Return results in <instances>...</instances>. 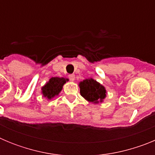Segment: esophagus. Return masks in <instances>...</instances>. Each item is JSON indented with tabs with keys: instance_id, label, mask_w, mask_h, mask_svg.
Masks as SVG:
<instances>
[{
	"instance_id": "34e87169",
	"label": "esophagus",
	"mask_w": 155,
	"mask_h": 155,
	"mask_svg": "<svg viewBox=\"0 0 155 155\" xmlns=\"http://www.w3.org/2000/svg\"><path fill=\"white\" fill-rule=\"evenodd\" d=\"M69 78H70V80L72 81H74L75 80V75L74 74H70Z\"/></svg>"
}]
</instances>
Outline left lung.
I'll use <instances>...</instances> for the list:
<instances>
[{
    "mask_svg": "<svg viewBox=\"0 0 155 155\" xmlns=\"http://www.w3.org/2000/svg\"><path fill=\"white\" fill-rule=\"evenodd\" d=\"M78 86L80 87L81 95L87 102L93 104L102 103L107 95L105 86L91 78L80 81Z\"/></svg>",
    "mask_w": 155,
    "mask_h": 155,
    "instance_id": "left-lung-1",
    "label": "left lung"
}]
</instances>
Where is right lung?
Listing matches in <instances>:
<instances>
[{
    "mask_svg": "<svg viewBox=\"0 0 155 155\" xmlns=\"http://www.w3.org/2000/svg\"><path fill=\"white\" fill-rule=\"evenodd\" d=\"M68 81L69 79L66 78H59V77L51 78L41 87V94H42V97L46 98L47 100H51L54 97L58 96L61 91H62L63 86Z\"/></svg>",
    "mask_w": 155,
    "mask_h": 155,
    "instance_id": "1",
    "label": "right lung"
}]
</instances>
